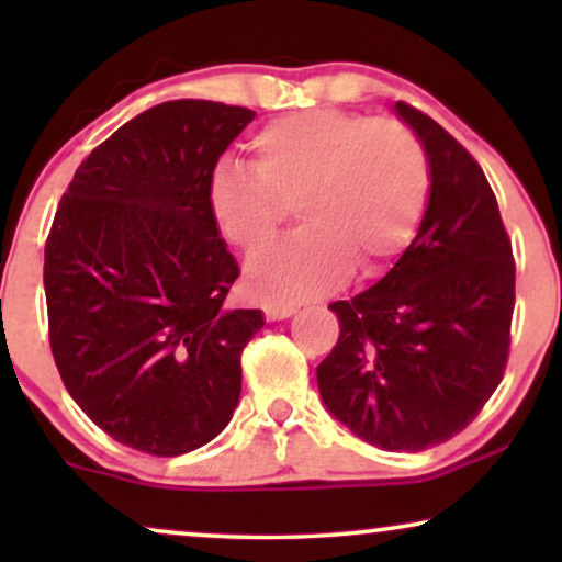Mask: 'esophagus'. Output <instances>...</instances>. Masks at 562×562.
I'll return each instance as SVG.
<instances>
[{
    "label": "esophagus",
    "instance_id": "esophagus-1",
    "mask_svg": "<svg viewBox=\"0 0 562 562\" xmlns=\"http://www.w3.org/2000/svg\"><path fill=\"white\" fill-rule=\"evenodd\" d=\"M263 312H266V317L268 319H286V317H291V314L296 312V306L294 304H281V302H268L266 306H263Z\"/></svg>",
    "mask_w": 562,
    "mask_h": 562
}]
</instances>
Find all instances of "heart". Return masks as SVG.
Masks as SVG:
<instances>
[{
  "label": "heart",
  "instance_id": "heart-1",
  "mask_svg": "<svg viewBox=\"0 0 562 562\" xmlns=\"http://www.w3.org/2000/svg\"><path fill=\"white\" fill-rule=\"evenodd\" d=\"M250 150L252 173H214L210 214L222 240L256 252L279 229V202H294L302 229L245 268L248 289L268 302L327 294L356 266L381 273L409 248L427 212L429 158L402 122L291 112L268 122Z\"/></svg>",
  "mask_w": 562,
  "mask_h": 562
}]
</instances>
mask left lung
<instances>
[{
  "label": "left lung",
  "instance_id": "obj_1",
  "mask_svg": "<svg viewBox=\"0 0 562 562\" xmlns=\"http://www.w3.org/2000/svg\"><path fill=\"white\" fill-rule=\"evenodd\" d=\"M432 171L422 225L394 268L348 302L317 366L327 412L383 450L419 452L465 429L502 383L514 260L481 166L432 117L396 102Z\"/></svg>",
  "mask_w": 562,
  "mask_h": 562
}]
</instances>
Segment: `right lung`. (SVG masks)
<instances>
[{"instance_id":"right-lung-1","label":"right lung","mask_w":562,"mask_h":562,"mask_svg":"<svg viewBox=\"0 0 562 562\" xmlns=\"http://www.w3.org/2000/svg\"><path fill=\"white\" fill-rule=\"evenodd\" d=\"M256 112L173 99L76 168L45 243L50 350L68 394L114 440L183 456L240 402V356L266 325L229 310L240 268L210 214L222 153Z\"/></svg>"}]
</instances>
